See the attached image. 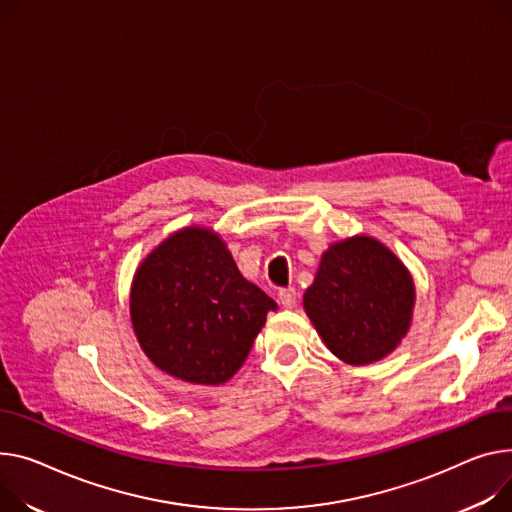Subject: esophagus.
<instances>
[{
    "mask_svg": "<svg viewBox=\"0 0 512 512\" xmlns=\"http://www.w3.org/2000/svg\"><path fill=\"white\" fill-rule=\"evenodd\" d=\"M296 296H298V292L294 288H284V290L278 292V300H280V304L284 306V309H294V306H296Z\"/></svg>",
    "mask_w": 512,
    "mask_h": 512,
    "instance_id": "34e87169",
    "label": "esophagus"
}]
</instances>
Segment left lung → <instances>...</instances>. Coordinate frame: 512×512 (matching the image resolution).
Returning a JSON list of instances; mask_svg holds the SVG:
<instances>
[{
	"instance_id": "obj_1",
	"label": "left lung",
	"mask_w": 512,
	"mask_h": 512,
	"mask_svg": "<svg viewBox=\"0 0 512 512\" xmlns=\"http://www.w3.org/2000/svg\"><path fill=\"white\" fill-rule=\"evenodd\" d=\"M416 284L403 261L374 236L331 243L302 296L323 344L352 366L387 358L410 331Z\"/></svg>"
}]
</instances>
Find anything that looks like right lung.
Here are the masks:
<instances>
[{"label": "right lung", "mask_w": 512, "mask_h": 512, "mask_svg": "<svg viewBox=\"0 0 512 512\" xmlns=\"http://www.w3.org/2000/svg\"><path fill=\"white\" fill-rule=\"evenodd\" d=\"M269 311L278 304L243 278L222 236L199 224L156 245L129 290L140 348L156 368L191 385L230 381Z\"/></svg>", "instance_id": "right-lung-1"}]
</instances>
